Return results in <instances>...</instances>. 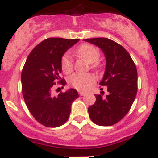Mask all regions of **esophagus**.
<instances>
[{"label":"esophagus","instance_id":"34e87169","mask_svg":"<svg viewBox=\"0 0 158 158\" xmlns=\"http://www.w3.org/2000/svg\"><path fill=\"white\" fill-rule=\"evenodd\" d=\"M85 94V92H79V95H80V96H84Z\"/></svg>","mask_w":158,"mask_h":158}]
</instances>
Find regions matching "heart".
I'll list each match as a JSON object with an SVG mask.
<instances>
[{"instance_id": "obj_1", "label": "heart", "mask_w": 158, "mask_h": 158, "mask_svg": "<svg viewBox=\"0 0 158 158\" xmlns=\"http://www.w3.org/2000/svg\"><path fill=\"white\" fill-rule=\"evenodd\" d=\"M78 54L86 59L89 63H92V66L97 65L96 62L100 58V51L94 46L89 44H84L77 49ZM62 69L64 73H69L73 69V62L71 56L69 54H64L62 58ZM69 85L75 89L85 91L93 85L96 81V77L92 73H73L68 79Z\"/></svg>"}]
</instances>
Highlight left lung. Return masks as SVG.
Returning <instances> with one entry per match:
<instances>
[{
	"instance_id": "8db88e82",
	"label": "left lung",
	"mask_w": 158,
	"mask_h": 158,
	"mask_svg": "<svg viewBox=\"0 0 158 158\" xmlns=\"http://www.w3.org/2000/svg\"><path fill=\"white\" fill-rule=\"evenodd\" d=\"M100 48L106 59L105 71L100 85L107 86L108 95H96L89 107L90 118L99 126H111L120 121L131 109L138 91V73L129 53L107 38L84 40Z\"/></svg>"
}]
</instances>
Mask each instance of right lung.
I'll return each mask as SVG.
<instances>
[{
	"mask_svg": "<svg viewBox=\"0 0 158 158\" xmlns=\"http://www.w3.org/2000/svg\"><path fill=\"white\" fill-rule=\"evenodd\" d=\"M79 40L50 38L31 51L21 73L22 93L25 104L36 120L47 127L62 126L69 118L73 101L78 98L76 89H69L54 96L55 81H60L62 58ZM65 85V81L61 80Z\"/></svg>",
	"mask_w": 158,
	"mask_h": 158,
	"instance_id": "add662e5",
	"label": "right lung"
}]
</instances>
